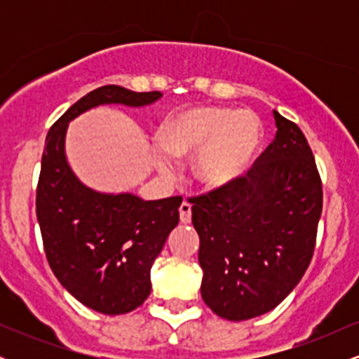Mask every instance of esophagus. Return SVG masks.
<instances>
[{"mask_svg": "<svg viewBox=\"0 0 359 359\" xmlns=\"http://www.w3.org/2000/svg\"><path fill=\"white\" fill-rule=\"evenodd\" d=\"M179 216H180V222L182 224H189L192 217V205L189 203H182L179 208Z\"/></svg>", "mask_w": 359, "mask_h": 359, "instance_id": "34e87169", "label": "esophagus"}]
</instances>
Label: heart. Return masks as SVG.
I'll list each match as a JSON object with an SVG mask.
<instances>
[{
  "label": "heart",
  "mask_w": 359,
  "mask_h": 359,
  "mask_svg": "<svg viewBox=\"0 0 359 359\" xmlns=\"http://www.w3.org/2000/svg\"><path fill=\"white\" fill-rule=\"evenodd\" d=\"M160 145L172 158H192V177L204 192L231 191L250 174L263 145V126L251 111L229 106H194L168 114L160 126ZM163 175L174 167L155 155Z\"/></svg>",
  "instance_id": "1"
}]
</instances>
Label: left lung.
Masks as SVG:
<instances>
[{
    "mask_svg": "<svg viewBox=\"0 0 359 359\" xmlns=\"http://www.w3.org/2000/svg\"><path fill=\"white\" fill-rule=\"evenodd\" d=\"M277 135L236 187L194 197L201 295L214 314L246 320L297 287L316 246L323 184L295 123L273 111Z\"/></svg>",
    "mask_w": 359,
    "mask_h": 359,
    "instance_id": "obj_1",
    "label": "left lung"
}]
</instances>
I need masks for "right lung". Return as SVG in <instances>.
<instances>
[{"mask_svg":"<svg viewBox=\"0 0 359 359\" xmlns=\"http://www.w3.org/2000/svg\"><path fill=\"white\" fill-rule=\"evenodd\" d=\"M160 97L158 90L102 86L65 111L45 140L36 187L45 255L62 287L101 314H126L150 295L151 265L179 224L182 197L143 201L130 192L94 191L69 165L65 135L74 118L96 106L140 108Z\"/></svg>","mask_w":359,"mask_h":359,"instance_id":"1","label":"right lung"}]
</instances>
